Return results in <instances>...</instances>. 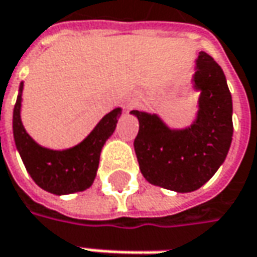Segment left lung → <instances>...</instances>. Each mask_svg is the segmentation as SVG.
<instances>
[{
	"instance_id": "8db88e82",
	"label": "left lung",
	"mask_w": 257,
	"mask_h": 257,
	"mask_svg": "<svg viewBox=\"0 0 257 257\" xmlns=\"http://www.w3.org/2000/svg\"><path fill=\"white\" fill-rule=\"evenodd\" d=\"M195 62L192 88L199 101L189 126L171 128L156 113L131 111L139 120L134 148L144 178L179 193L199 189L216 173L233 137L232 95L222 68L203 51Z\"/></svg>"
}]
</instances>
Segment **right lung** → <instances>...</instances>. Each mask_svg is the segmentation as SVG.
I'll use <instances>...</instances> for the list:
<instances>
[{"label":"right lung","instance_id":"1","mask_svg":"<svg viewBox=\"0 0 257 257\" xmlns=\"http://www.w3.org/2000/svg\"><path fill=\"white\" fill-rule=\"evenodd\" d=\"M23 89L24 82H21L13 113L14 141L34 182L44 190L59 196L82 192L92 186L102 148L116 128L122 108H115L106 113L78 145L68 149H49L35 142L24 128Z\"/></svg>","mask_w":257,"mask_h":257}]
</instances>
